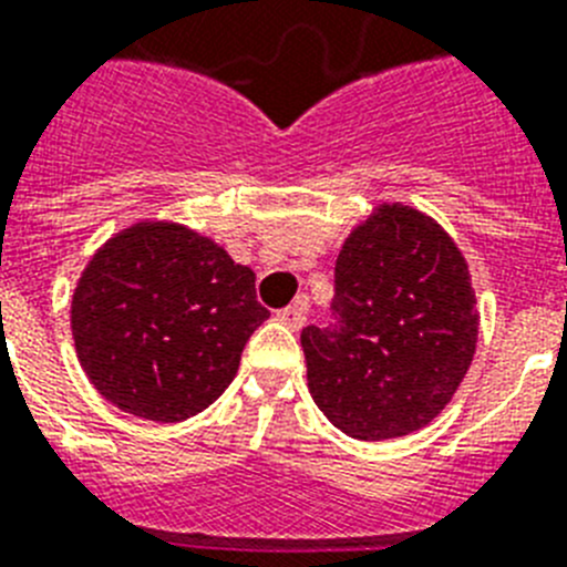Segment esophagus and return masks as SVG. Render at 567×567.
Returning a JSON list of instances; mask_svg holds the SVG:
<instances>
[{"label":"esophagus","instance_id":"1","mask_svg":"<svg viewBox=\"0 0 567 567\" xmlns=\"http://www.w3.org/2000/svg\"><path fill=\"white\" fill-rule=\"evenodd\" d=\"M276 320L297 331V328L306 326V302H297V306H288L282 308V311H276Z\"/></svg>","mask_w":567,"mask_h":567}]
</instances>
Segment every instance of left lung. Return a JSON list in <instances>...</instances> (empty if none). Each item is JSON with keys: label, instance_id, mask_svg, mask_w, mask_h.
<instances>
[{"label": "left lung", "instance_id": "obj_1", "mask_svg": "<svg viewBox=\"0 0 567 567\" xmlns=\"http://www.w3.org/2000/svg\"><path fill=\"white\" fill-rule=\"evenodd\" d=\"M337 322L308 326V389L357 441L423 430L458 392L475 357L470 265L435 218L380 202L337 256Z\"/></svg>", "mask_w": 567, "mask_h": 567}]
</instances>
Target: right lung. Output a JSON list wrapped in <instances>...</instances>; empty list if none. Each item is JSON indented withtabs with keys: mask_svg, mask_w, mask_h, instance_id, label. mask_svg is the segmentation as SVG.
<instances>
[{
	"mask_svg": "<svg viewBox=\"0 0 567 567\" xmlns=\"http://www.w3.org/2000/svg\"><path fill=\"white\" fill-rule=\"evenodd\" d=\"M268 317L254 270L169 218H137L109 236L71 293V340L89 383L158 423L210 406Z\"/></svg>",
	"mask_w": 567,
	"mask_h": 567,
	"instance_id": "right-lung-1",
	"label": "right lung"
}]
</instances>
